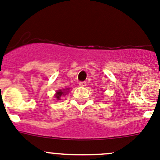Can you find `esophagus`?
I'll return each mask as SVG.
<instances>
[{"mask_svg": "<svg viewBox=\"0 0 160 160\" xmlns=\"http://www.w3.org/2000/svg\"><path fill=\"white\" fill-rule=\"evenodd\" d=\"M79 85H80V87H85V86L87 85V83H86L85 81H81L79 83Z\"/></svg>", "mask_w": 160, "mask_h": 160, "instance_id": "obj_1", "label": "esophagus"}]
</instances>
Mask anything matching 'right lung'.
Returning <instances> with one entry per match:
<instances>
[{"instance_id": "obj_1", "label": "right lung", "mask_w": 160, "mask_h": 160, "mask_svg": "<svg viewBox=\"0 0 160 160\" xmlns=\"http://www.w3.org/2000/svg\"><path fill=\"white\" fill-rule=\"evenodd\" d=\"M68 88H65V89H62V90L57 91L56 95H55V98H57V99L60 100V99H61L60 98L62 97V95H66L67 92H68Z\"/></svg>"}]
</instances>
